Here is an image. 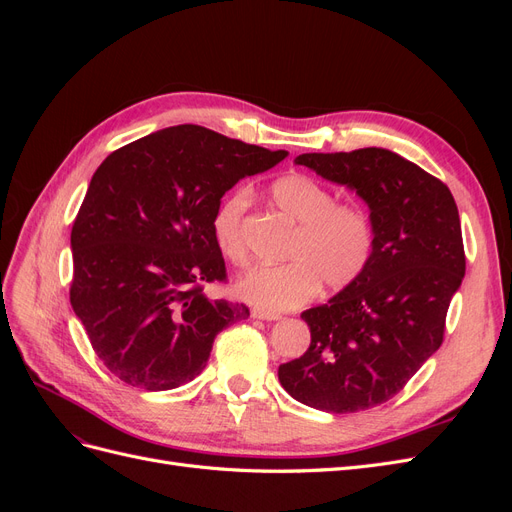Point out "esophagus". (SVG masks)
Returning <instances> with one entry per match:
<instances>
[{
  "label": "esophagus",
  "instance_id": "1",
  "mask_svg": "<svg viewBox=\"0 0 512 512\" xmlns=\"http://www.w3.org/2000/svg\"><path fill=\"white\" fill-rule=\"evenodd\" d=\"M252 316L254 318H258V320H280L282 318V314H277V312H267V309H252Z\"/></svg>",
  "mask_w": 512,
  "mask_h": 512
}]
</instances>
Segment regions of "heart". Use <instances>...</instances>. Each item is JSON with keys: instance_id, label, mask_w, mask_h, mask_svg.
Instances as JSON below:
<instances>
[{"instance_id": "heart-1", "label": "heart", "mask_w": 512, "mask_h": 512, "mask_svg": "<svg viewBox=\"0 0 512 512\" xmlns=\"http://www.w3.org/2000/svg\"><path fill=\"white\" fill-rule=\"evenodd\" d=\"M275 207L299 224L282 267H256L235 284L237 297L267 312L294 309L318 292L342 290L359 280L374 252V226L356 205L335 203V194L303 173H290L271 185ZM250 190L230 192L213 213V239L230 265L247 260L245 211Z\"/></svg>"}]
</instances>
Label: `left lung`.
I'll return each instance as SVG.
<instances>
[{
    "instance_id": "left-lung-1",
    "label": "left lung",
    "mask_w": 512,
    "mask_h": 512,
    "mask_svg": "<svg viewBox=\"0 0 512 512\" xmlns=\"http://www.w3.org/2000/svg\"><path fill=\"white\" fill-rule=\"evenodd\" d=\"M294 164L356 192L369 207L374 252L359 280L301 314L312 344L277 376L309 408H374L442 344L448 305L466 275L455 198L440 179L382 147L303 153Z\"/></svg>"
}]
</instances>
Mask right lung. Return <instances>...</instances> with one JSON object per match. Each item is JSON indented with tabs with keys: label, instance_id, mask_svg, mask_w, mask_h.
<instances>
[{
	"label": "right lung",
	"instance_id": "obj_1",
	"mask_svg": "<svg viewBox=\"0 0 512 512\" xmlns=\"http://www.w3.org/2000/svg\"><path fill=\"white\" fill-rule=\"evenodd\" d=\"M286 156L185 123L98 166L70 235V303L121 382L177 389L205 369L215 335L250 316L203 292L226 277L213 213L239 179Z\"/></svg>",
	"mask_w": 512,
	"mask_h": 512
}]
</instances>
